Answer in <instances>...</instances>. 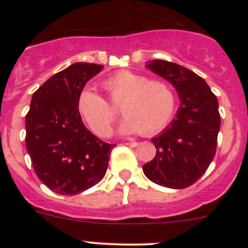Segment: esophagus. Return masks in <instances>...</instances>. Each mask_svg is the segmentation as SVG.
I'll use <instances>...</instances> for the list:
<instances>
[{"label":"esophagus","instance_id":"34e87169","mask_svg":"<svg viewBox=\"0 0 248 248\" xmlns=\"http://www.w3.org/2000/svg\"><path fill=\"white\" fill-rule=\"evenodd\" d=\"M125 145L131 146V148H135V146H138V143L137 141H128V143H125Z\"/></svg>","mask_w":248,"mask_h":248}]
</instances>
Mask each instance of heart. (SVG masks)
Wrapping results in <instances>:
<instances>
[{"instance_id": "1", "label": "heart", "mask_w": 248, "mask_h": 248, "mask_svg": "<svg viewBox=\"0 0 248 248\" xmlns=\"http://www.w3.org/2000/svg\"><path fill=\"white\" fill-rule=\"evenodd\" d=\"M113 102L123 100L125 115L119 126L122 134L153 135L168 125L176 108V95L163 80H149L143 74L122 71L105 82ZM78 110L89 128L99 137H108L115 111L97 92L85 88L78 97Z\"/></svg>"}]
</instances>
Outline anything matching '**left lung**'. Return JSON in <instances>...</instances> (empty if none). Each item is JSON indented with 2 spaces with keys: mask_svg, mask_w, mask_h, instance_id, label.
Listing matches in <instances>:
<instances>
[{
  "mask_svg": "<svg viewBox=\"0 0 248 248\" xmlns=\"http://www.w3.org/2000/svg\"><path fill=\"white\" fill-rule=\"evenodd\" d=\"M145 67L176 89V115L151 141L156 155L143 166L145 176L157 185L185 189L200 179L216 153L220 131L218 102L207 83L187 68L163 59Z\"/></svg>",
  "mask_w": 248,
  "mask_h": 248,
  "instance_id": "left-lung-1",
  "label": "left lung"
}]
</instances>
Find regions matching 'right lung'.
Returning a JSON list of instances; mask_svg holds the SVG:
<instances>
[{
	"mask_svg": "<svg viewBox=\"0 0 248 248\" xmlns=\"http://www.w3.org/2000/svg\"><path fill=\"white\" fill-rule=\"evenodd\" d=\"M103 68L74 63L32 95L26 115V148L39 180L57 194L85 191L99 183L108 169L115 145L92 134L78 110L80 92Z\"/></svg>",
	"mask_w": 248,
	"mask_h": 248,
	"instance_id": "1",
	"label": "right lung"
}]
</instances>
